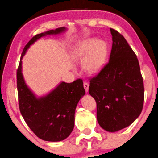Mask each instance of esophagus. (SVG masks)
<instances>
[{
	"label": "esophagus",
	"instance_id": "esophagus-1",
	"mask_svg": "<svg viewBox=\"0 0 158 158\" xmlns=\"http://www.w3.org/2000/svg\"><path fill=\"white\" fill-rule=\"evenodd\" d=\"M83 86H84V89L85 90L86 92H89V84L87 82H84L83 83Z\"/></svg>",
	"mask_w": 158,
	"mask_h": 158
}]
</instances>
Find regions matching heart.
Wrapping results in <instances>:
<instances>
[{"instance_id":"obj_1","label":"heart","mask_w":158,"mask_h":158,"mask_svg":"<svg viewBox=\"0 0 158 158\" xmlns=\"http://www.w3.org/2000/svg\"><path fill=\"white\" fill-rule=\"evenodd\" d=\"M76 57L84 59L83 69L86 72L94 73L105 64L107 56V46L105 42L89 39L79 44L76 51Z\"/></svg>"}]
</instances>
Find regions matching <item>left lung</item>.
I'll return each mask as SVG.
<instances>
[{"instance_id": "8db88e82", "label": "left lung", "mask_w": 158, "mask_h": 158, "mask_svg": "<svg viewBox=\"0 0 158 158\" xmlns=\"http://www.w3.org/2000/svg\"><path fill=\"white\" fill-rule=\"evenodd\" d=\"M110 29L113 44L109 62L90 79L89 92L97 104L99 125L114 132L139 117L145 90L135 54L120 33Z\"/></svg>"}]
</instances>
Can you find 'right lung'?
Returning <instances> with one entry per match:
<instances>
[{
	"instance_id": "add662e5",
	"label": "right lung",
	"mask_w": 158,
	"mask_h": 158,
	"mask_svg": "<svg viewBox=\"0 0 158 158\" xmlns=\"http://www.w3.org/2000/svg\"><path fill=\"white\" fill-rule=\"evenodd\" d=\"M66 29L61 27L35 35L25 46L16 72L21 114L31 130L39 139L48 142L64 140L72 132L76 107L85 93L83 82L81 79L71 83L62 82L45 96L37 98L23 79L22 59L30 45L40 38L60 34Z\"/></svg>"
}]
</instances>
